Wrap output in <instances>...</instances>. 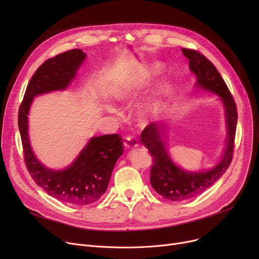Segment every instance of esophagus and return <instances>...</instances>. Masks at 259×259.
<instances>
[{
  "mask_svg": "<svg viewBox=\"0 0 259 259\" xmlns=\"http://www.w3.org/2000/svg\"><path fill=\"white\" fill-rule=\"evenodd\" d=\"M124 145L127 149H131V148H135L139 146V142L137 137L134 135H129V137H126L125 141H124Z\"/></svg>",
  "mask_w": 259,
  "mask_h": 259,
  "instance_id": "obj_1",
  "label": "esophagus"
}]
</instances>
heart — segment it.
Here are the masks:
<instances>
[{
  "mask_svg": "<svg viewBox=\"0 0 259 259\" xmlns=\"http://www.w3.org/2000/svg\"><path fill=\"white\" fill-rule=\"evenodd\" d=\"M138 88V85L135 83H127L124 87H122L118 93V98L119 99H126L132 94V92ZM155 107V105H154Z\"/></svg>",
  "mask_w": 259,
  "mask_h": 259,
  "instance_id": "b5f03b06",
  "label": "heart"
}]
</instances>
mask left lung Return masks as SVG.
<instances>
[{"label":"left lung","instance_id":"1","mask_svg":"<svg viewBox=\"0 0 259 259\" xmlns=\"http://www.w3.org/2000/svg\"><path fill=\"white\" fill-rule=\"evenodd\" d=\"M183 53L189 59L190 70L197 76L196 86L221 97L226 108L228 139L223 158L214 168L205 172H189L181 169L171 160L162 135L166 129L164 125L152 122L145 127L141 141L153 157V165L150 169L151 186L160 196L172 201L192 198L222 178L233 158L237 125L235 101L216 67L197 50L183 48Z\"/></svg>","mask_w":259,"mask_h":259}]
</instances>
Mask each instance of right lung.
<instances>
[{
    "mask_svg": "<svg viewBox=\"0 0 259 259\" xmlns=\"http://www.w3.org/2000/svg\"><path fill=\"white\" fill-rule=\"evenodd\" d=\"M85 58L83 50L72 49L40 65L27 85L18 118L25 165L32 180L50 196L77 206L90 205L106 192L115 162L124 152L120 135L92 138L72 165L56 171L44 167L34 156L28 138L27 115L36 95L66 89Z\"/></svg>",
    "mask_w": 259,
    "mask_h": 259,
    "instance_id": "obj_1",
    "label": "right lung"
}]
</instances>
